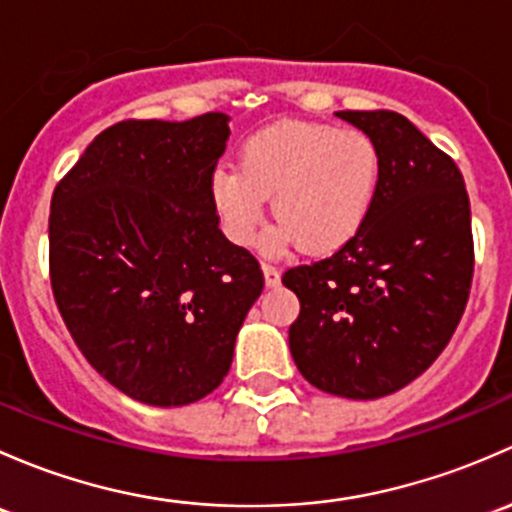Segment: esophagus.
<instances>
[{
  "label": "esophagus",
  "mask_w": 512,
  "mask_h": 512,
  "mask_svg": "<svg viewBox=\"0 0 512 512\" xmlns=\"http://www.w3.org/2000/svg\"><path fill=\"white\" fill-rule=\"evenodd\" d=\"M263 278H266V286H278L281 283V271L273 263H263Z\"/></svg>",
  "instance_id": "34e87169"
}]
</instances>
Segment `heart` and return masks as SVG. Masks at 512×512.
Wrapping results in <instances>:
<instances>
[{
    "label": "heart",
    "mask_w": 512,
    "mask_h": 512,
    "mask_svg": "<svg viewBox=\"0 0 512 512\" xmlns=\"http://www.w3.org/2000/svg\"><path fill=\"white\" fill-rule=\"evenodd\" d=\"M377 187L379 152L365 133L288 120L251 135L239 167H214L212 204L224 234L251 246L273 197V249L298 241L308 254H330L365 226Z\"/></svg>",
    "instance_id": "heart-1"
}]
</instances>
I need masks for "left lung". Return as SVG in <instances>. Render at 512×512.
<instances>
[{
	"label": "left lung",
	"mask_w": 512,
	"mask_h": 512,
	"mask_svg": "<svg viewBox=\"0 0 512 512\" xmlns=\"http://www.w3.org/2000/svg\"><path fill=\"white\" fill-rule=\"evenodd\" d=\"M379 152L365 226L333 256L293 266L291 355L313 387L377 399L449 345L473 281L471 202L456 162L394 110H340Z\"/></svg>",
	"instance_id": "8db88e82"
}]
</instances>
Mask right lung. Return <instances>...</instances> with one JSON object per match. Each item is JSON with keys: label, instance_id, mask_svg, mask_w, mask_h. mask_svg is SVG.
Listing matches in <instances>:
<instances>
[{"label": "right lung", "instance_id": "right-lung-1", "mask_svg": "<svg viewBox=\"0 0 512 512\" xmlns=\"http://www.w3.org/2000/svg\"><path fill=\"white\" fill-rule=\"evenodd\" d=\"M226 120H120L51 197L49 276L63 323L98 374L152 407L219 387L263 291L254 254L221 234L212 204Z\"/></svg>", "mask_w": 512, "mask_h": 512}]
</instances>
